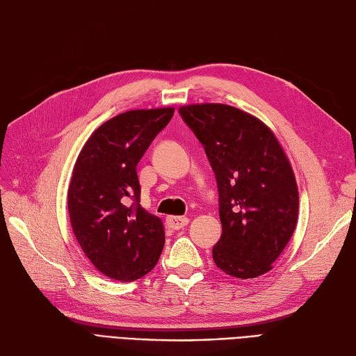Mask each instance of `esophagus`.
Segmentation results:
<instances>
[{
	"mask_svg": "<svg viewBox=\"0 0 356 356\" xmlns=\"http://www.w3.org/2000/svg\"><path fill=\"white\" fill-rule=\"evenodd\" d=\"M166 224L168 227L172 230H179L182 227H186L188 224V218L187 217H174V215H170V217L166 218Z\"/></svg>",
	"mask_w": 356,
	"mask_h": 356,
	"instance_id": "esophagus-1",
	"label": "esophagus"
}]
</instances>
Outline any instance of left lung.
Segmentation results:
<instances>
[{
	"mask_svg": "<svg viewBox=\"0 0 356 356\" xmlns=\"http://www.w3.org/2000/svg\"><path fill=\"white\" fill-rule=\"evenodd\" d=\"M179 114L217 178L222 234L215 264L239 279L267 273L298 218L297 182L281 144L261 120L230 105H186Z\"/></svg>",
	"mask_w": 356,
	"mask_h": 356,
	"instance_id": "8db88e82",
	"label": "left lung"
}]
</instances>
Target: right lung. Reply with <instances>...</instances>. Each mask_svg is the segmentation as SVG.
Here are the masks:
<instances>
[{"label":"right lung","instance_id":"right-lung-1","mask_svg":"<svg viewBox=\"0 0 356 356\" xmlns=\"http://www.w3.org/2000/svg\"><path fill=\"white\" fill-rule=\"evenodd\" d=\"M174 108L132 110L101 124L83 145L68 188L75 239L98 270L131 282L152 272L165 245L163 222L139 204L136 165Z\"/></svg>","mask_w":356,"mask_h":356}]
</instances>
